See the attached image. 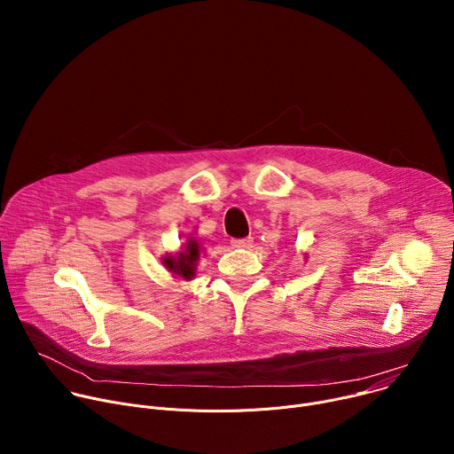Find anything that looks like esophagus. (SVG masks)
<instances>
[{"instance_id": "esophagus-1", "label": "esophagus", "mask_w": 454, "mask_h": 454, "mask_svg": "<svg viewBox=\"0 0 454 454\" xmlns=\"http://www.w3.org/2000/svg\"><path fill=\"white\" fill-rule=\"evenodd\" d=\"M251 244H253V237H244V239H233V240H231V246L237 247V249L251 247Z\"/></svg>"}]
</instances>
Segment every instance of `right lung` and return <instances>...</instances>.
I'll list each match as a JSON object with an SVG mask.
<instances>
[{
	"instance_id": "obj_1",
	"label": "right lung",
	"mask_w": 454,
	"mask_h": 454,
	"mask_svg": "<svg viewBox=\"0 0 454 454\" xmlns=\"http://www.w3.org/2000/svg\"><path fill=\"white\" fill-rule=\"evenodd\" d=\"M200 258V244L196 240H190L186 249L179 253L177 258L167 256L165 258V266L174 273L183 278H192L193 277V268H196V262Z\"/></svg>"
}]
</instances>
